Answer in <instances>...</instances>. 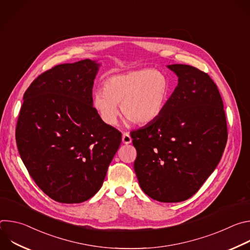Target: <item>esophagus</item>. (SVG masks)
<instances>
[{"label":"esophagus","mask_w":250,"mask_h":250,"mask_svg":"<svg viewBox=\"0 0 250 250\" xmlns=\"http://www.w3.org/2000/svg\"><path fill=\"white\" fill-rule=\"evenodd\" d=\"M131 137H130V135H129V133L128 132H124L123 133V142L125 145H129V144H131Z\"/></svg>","instance_id":"1"}]
</instances>
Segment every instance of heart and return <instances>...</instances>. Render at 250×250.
Returning a JSON list of instances; mask_svg holds the SVG:
<instances>
[{"instance_id": "b5f03b06", "label": "heart", "mask_w": 250, "mask_h": 250, "mask_svg": "<svg viewBox=\"0 0 250 250\" xmlns=\"http://www.w3.org/2000/svg\"><path fill=\"white\" fill-rule=\"evenodd\" d=\"M169 79L153 69H141L109 76L104 88L93 94V108L108 125H115L120 104L127 124L149 125L163 113L170 97Z\"/></svg>"}]
</instances>
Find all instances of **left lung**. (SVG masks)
Wrapping results in <instances>:
<instances>
[{"label": "left lung", "mask_w": 250, "mask_h": 250, "mask_svg": "<svg viewBox=\"0 0 250 250\" xmlns=\"http://www.w3.org/2000/svg\"><path fill=\"white\" fill-rule=\"evenodd\" d=\"M178 85L161 116L130 133L137 155L133 168L140 188L162 203L198 192L224 153L228 127L217 85L196 67L167 66Z\"/></svg>", "instance_id": "left-lung-1"}]
</instances>
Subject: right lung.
<instances>
[{
  "instance_id": "1",
  "label": "right lung",
  "mask_w": 250,
  "mask_h": 250,
  "mask_svg": "<svg viewBox=\"0 0 250 250\" xmlns=\"http://www.w3.org/2000/svg\"><path fill=\"white\" fill-rule=\"evenodd\" d=\"M100 64L90 59L56 65L23 95L16 140L37 185L51 199L82 203L102 187L122 133L93 108Z\"/></svg>"
}]
</instances>
